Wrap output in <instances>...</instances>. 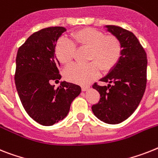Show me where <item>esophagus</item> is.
Masks as SVG:
<instances>
[{"label": "esophagus", "instance_id": "34e87169", "mask_svg": "<svg viewBox=\"0 0 158 158\" xmlns=\"http://www.w3.org/2000/svg\"><path fill=\"white\" fill-rule=\"evenodd\" d=\"M89 89V85H82L81 86V90L82 91H86L87 89Z\"/></svg>", "mask_w": 158, "mask_h": 158}]
</instances>
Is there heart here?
I'll return each instance as SVG.
<instances>
[{
    "label": "heart",
    "mask_w": 158,
    "mask_h": 158,
    "mask_svg": "<svg viewBox=\"0 0 158 158\" xmlns=\"http://www.w3.org/2000/svg\"><path fill=\"white\" fill-rule=\"evenodd\" d=\"M89 49L87 64H73L64 72L65 79L77 84H86L98 76L99 70L106 73L117 64L122 54V45L118 38L94 28H84L71 35V41L61 38L55 47V54L62 64L73 60L76 48Z\"/></svg>",
    "instance_id": "1"
}]
</instances>
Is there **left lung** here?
<instances>
[{
    "instance_id": "1",
    "label": "left lung",
    "mask_w": 158,
    "mask_h": 158,
    "mask_svg": "<svg viewBox=\"0 0 158 158\" xmlns=\"http://www.w3.org/2000/svg\"><path fill=\"white\" fill-rule=\"evenodd\" d=\"M119 40L122 54L117 64L101 81L108 83L93 88L100 100L92 106L94 115L104 123L117 124L127 119L141 101L147 83V55L132 32L117 26H106Z\"/></svg>"
}]
</instances>
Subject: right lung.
<instances>
[{
  "label": "right lung",
  "mask_w": 158,
  "mask_h": 158,
  "mask_svg": "<svg viewBox=\"0 0 158 158\" xmlns=\"http://www.w3.org/2000/svg\"><path fill=\"white\" fill-rule=\"evenodd\" d=\"M64 27L44 28L35 32L18 48L14 81L25 110L35 121L52 126L67 116L79 85L66 81L55 89L52 85L61 78L60 62L55 56L58 39Z\"/></svg>",
  "instance_id": "1"
}]
</instances>
